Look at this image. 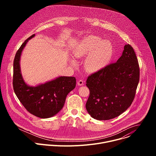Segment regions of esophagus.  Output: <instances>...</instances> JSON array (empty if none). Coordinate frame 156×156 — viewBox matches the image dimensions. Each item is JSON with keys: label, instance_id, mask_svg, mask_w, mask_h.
I'll use <instances>...</instances> for the list:
<instances>
[{"label": "esophagus", "instance_id": "1", "mask_svg": "<svg viewBox=\"0 0 156 156\" xmlns=\"http://www.w3.org/2000/svg\"><path fill=\"white\" fill-rule=\"evenodd\" d=\"M77 84H78V85H79V86H83V85L84 84V81H83V80H80L78 81Z\"/></svg>", "mask_w": 156, "mask_h": 156}]
</instances>
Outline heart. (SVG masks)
Here are the masks:
<instances>
[{
  "label": "heart",
  "instance_id": "1",
  "mask_svg": "<svg viewBox=\"0 0 156 156\" xmlns=\"http://www.w3.org/2000/svg\"><path fill=\"white\" fill-rule=\"evenodd\" d=\"M95 36H90L81 40L74 51L75 58L87 56L85 66L90 72H98L108 64L112 55V48L109 42ZM72 64L74 61H71Z\"/></svg>",
  "mask_w": 156,
  "mask_h": 156
}]
</instances>
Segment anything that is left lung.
Here are the masks:
<instances>
[{
  "instance_id": "left-lung-1",
  "label": "left lung",
  "mask_w": 156,
  "mask_h": 156,
  "mask_svg": "<svg viewBox=\"0 0 156 156\" xmlns=\"http://www.w3.org/2000/svg\"><path fill=\"white\" fill-rule=\"evenodd\" d=\"M139 80L136 54L126 44L117 62L88 76L86 85L90 93L86 104L87 112L98 120L119 116L131 105Z\"/></svg>"
}]
</instances>
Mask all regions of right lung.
Here are the masks:
<instances>
[{"instance_id":"obj_1","label":"right lung","mask_w":156,"mask_h":156,"mask_svg":"<svg viewBox=\"0 0 156 156\" xmlns=\"http://www.w3.org/2000/svg\"><path fill=\"white\" fill-rule=\"evenodd\" d=\"M34 36L28 38L16 53L13 62V86L18 99L30 113L41 119H48L55 115L62 110L66 96L76 86V78L58 76L35 86L25 83L21 72L20 57L27 42Z\"/></svg>"}]
</instances>
